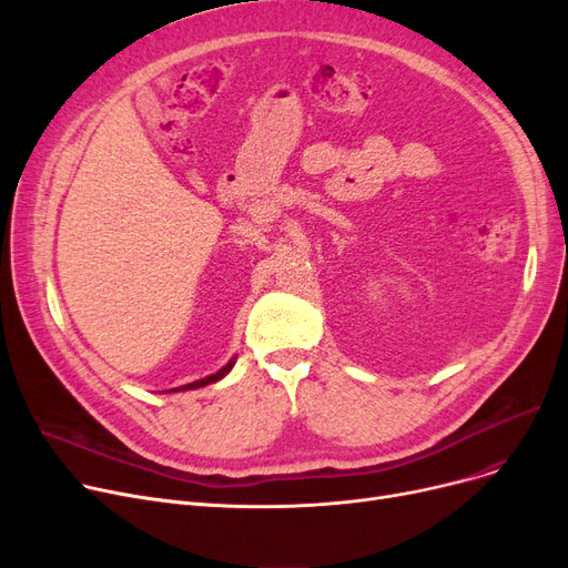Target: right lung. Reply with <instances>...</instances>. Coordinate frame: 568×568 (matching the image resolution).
Returning <instances> with one entry per match:
<instances>
[{"instance_id": "add662e5", "label": "right lung", "mask_w": 568, "mask_h": 568, "mask_svg": "<svg viewBox=\"0 0 568 568\" xmlns=\"http://www.w3.org/2000/svg\"><path fill=\"white\" fill-rule=\"evenodd\" d=\"M232 366H234V359H230L219 373H214V375H209V377H202V379H197V382H191V384H184V386H179V389H170V392H189V389H200V386H206V384H212V382H219L221 377H225L230 371H232Z\"/></svg>"}]
</instances>
